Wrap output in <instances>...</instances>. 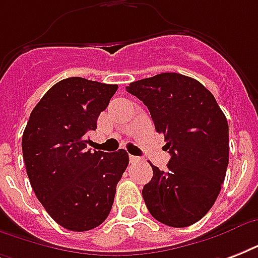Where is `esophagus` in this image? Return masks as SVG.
I'll list each match as a JSON object with an SVG mask.
<instances>
[{"label": "esophagus", "instance_id": "esophagus-1", "mask_svg": "<svg viewBox=\"0 0 258 258\" xmlns=\"http://www.w3.org/2000/svg\"><path fill=\"white\" fill-rule=\"evenodd\" d=\"M141 162H142V158L133 157V155L130 157V163H133V165H137V163H141Z\"/></svg>", "mask_w": 258, "mask_h": 258}]
</instances>
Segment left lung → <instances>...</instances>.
I'll return each mask as SVG.
<instances>
[{"label":"left lung","mask_w":258,"mask_h":258,"mask_svg":"<svg viewBox=\"0 0 258 258\" xmlns=\"http://www.w3.org/2000/svg\"><path fill=\"white\" fill-rule=\"evenodd\" d=\"M147 105L157 133L165 135L167 171L153 166L142 190L150 214L186 228L212 209L229 163V125L209 89L184 75L166 72L125 87Z\"/></svg>","instance_id":"1"}]
</instances>
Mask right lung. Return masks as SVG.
I'll list each match as a JSON object with an SVG mask.
<instances>
[{
    "label": "right lung",
    "instance_id": "obj_1",
    "mask_svg": "<svg viewBox=\"0 0 258 258\" xmlns=\"http://www.w3.org/2000/svg\"><path fill=\"white\" fill-rule=\"evenodd\" d=\"M116 89V84L64 79L38 101L22 135L34 194L48 214L72 232H87L104 222L128 166L125 150L87 149L88 134L97 128V117Z\"/></svg>",
    "mask_w": 258,
    "mask_h": 258
}]
</instances>
